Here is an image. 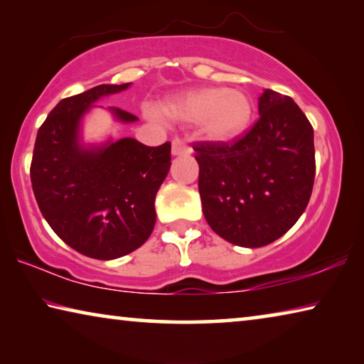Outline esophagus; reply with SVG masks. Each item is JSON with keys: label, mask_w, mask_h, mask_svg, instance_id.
<instances>
[{"label": "esophagus", "mask_w": 364, "mask_h": 364, "mask_svg": "<svg viewBox=\"0 0 364 364\" xmlns=\"http://www.w3.org/2000/svg\"><path fill=\"white\" fill-rule=\"evenodd\" d=\"M171 154L173 156H188V154H191V147L183 139L175 138L171 141Z\"/></svg>", "instance_id": "obj_1"}]
</instances>
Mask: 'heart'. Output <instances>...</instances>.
<instances>
[{
	"label": "heart",
	"mask_w": 364,
	"mask_h": 364,
	"mask_svg": "<svg viewBox=\"0 0 364 364\" xmlns=\"http://www.w3.org/2000/svg\"><path fill=\"white\" fill-rule=\"evenodd\" d=\"M164 114L180 122H199L207 139L226 143L247 130L254 107L241 91L226 88H197L168 100Z\"/></svg>",
	"instance_id": "obj_1"
}]
</instances>
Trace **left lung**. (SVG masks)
<instances>
[{
    "label": "left lung",
    "mask_w": 364,
    "mask_h": 364,
    "mask_svg": "<svg viewBox=\"0 0 364 364\" xmlns=\"http://www.w3.org/2000/svg\"><path fill=\"white\" fill-rule=\"evenodd\" d=\"M260 119L236 143H194L202 212L241 247H263L305 212L315 181L313 127L292 97L264 90Z\"/></svg>",
    "instance_id": "8db88e82"
}]
</instances>
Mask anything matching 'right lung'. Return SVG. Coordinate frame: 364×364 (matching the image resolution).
Listing matches in <instances>:
<instances>
[{
  "label": "right lung",
  "instance_id": "add662e5",
  "mask_svg": "<svg viewBox=\"0 0 364 364\" xmlns=\"http://www.w3.org/2000/svg\"><path fill=\"white\" fill-rule=\"evenodd\" d=\"M130 83L100 85L65 97L36 134L30 180L43 217L63 241L86 257L112 260L141 247L156 225V194L168 175L171 144L133 138L85 146L82 120L104 96ZM120 123L138 120L107 107Z\"/></svg>",
  "mask_w": 364,
  "mask_h": 364
}]
</instances>
